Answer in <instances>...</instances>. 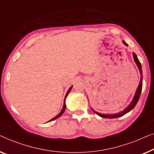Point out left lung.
Returning <instances> with one entry per match:
<instances>
[{
  "mask_svg": "<svg viewBox=\"0 0 154 154\" xmlns=\"http://www.w3.org/2000/svg\"><path fill=\"white\" fill-rule=\"evenodd\" d=\"M123 44H124L125 45H126V46H128V44H126V43H125V41H123ZM133 55L134 60H135V62L136 63V64H137V66L138 67V69H139V70H140V75H141V79H140V82L139 86H138V87L137 88V91H136L135 96H134L133 100H132L131 104H130V105L128 106V107L125 108V109H123V111H121L120 112H119V113H116V114H100V113H98V112H96L94 109H93L92 108H91V109L95 112V113H96V114H98V116H101V117L107 118V119H114V118L120 117V116H122L124 115V114H127L128 112H129L130 111H131V110H132L134 107H135V106L136 105H137V102H138V100H139V99H140V94H141L142 88V70L141 63H140V60H138V58H137V55H136L134 52L133 53Z\"/></svg>",
  "mask_w": 154,
  "mask_h": 154,
  "instance_id": "8db88e82",
  "label": "left lung"
}]
</instances>
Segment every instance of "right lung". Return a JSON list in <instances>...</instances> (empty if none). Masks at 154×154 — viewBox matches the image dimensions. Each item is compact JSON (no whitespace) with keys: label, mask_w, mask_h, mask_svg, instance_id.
Here are the masks:
<instances>
[{"label":"right lung","mask_w":154,"mask_h":154,"mask_svg":"<svg viewBox=\"0 0 154 154\" xmlns=\"http://www.w3.org/2000/svg\"><path fill=\"white\" fill-rule=\"evenodd\" d=\"M72 86H71V87L69 88L68 89V91H67V94H66V96H65V99H64V103H63V108H62V109H61V111L60 112V113L58 114L57 116H56L55 117H54L53 119H51V120H49L48 122H50V121H54V120H55V119H56L57 118H58V117H60V116L62 115L63 114V112H65V109H66V98H67V96H68V94H69V93H70V91H71V89H72Z\"/></svg>","instance_id":"right-lung-1"}]
</instances>
